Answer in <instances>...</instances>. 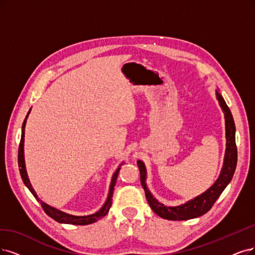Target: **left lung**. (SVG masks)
Instances as JSON below:
<instances>
[{
	"instance_id": "1",
	"label": "left lung",
	"mask_w": 255,
	"mask_h": 255,
	"mask_svg": "<svg viewBox=\"0 0 255 255\" xmlns=\"http://www.w3.org/2000/svg\"><path fill=\"white\" fill-rule=\"evenodd\" d=\"M216 99H218L220 105L225 113V124H226V152L224 157V165L222 168L221 174L216 182L209 188L208 190L202 193L201 195L194 197L193 200L188 201L187 203L175 206L167 207L155 200L153 195L150 193L146 185V167L142 161H137V166L140 173V184H142L146 199L149 203L150 208L153 210L158 216L170 221H186L190 219L199 218V216L208 212L215 201L219 199L222 192L227 185L232 180L235 168L238 163V149L235 144V125L232 113L229 107L226 104L222 94L216 90Z\"/></svg>"
}]
</instances>
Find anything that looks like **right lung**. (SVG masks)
<instances>
[{"mask_svg": "<svg viewBox=\"0 0 255 255\" xmlns=\"http://www.w3.org/2000/svg\"><path fill=\"white\" fill-rule=\"evenodd\" d=\"M30 110L28 111L27 116L23 122V125H22V135H21V142H20V146H18V154H17V163H18V169H20V174L22 180L25 184V186L28 188V189L30 190V192L32 193V195L35 197L36 201H39L42 208L44 209V211L46 212V214L50 216L51 219H53L54 221H56L58 223H62V224H71V225H89L92 223H96L97 221L101 220L102 218L105 216L109 209L111 207V203H112V194H113V190H115V186L118 180V175L120 172V169L121 166H119V168L115 171L112 175V180L110 183V188H109V193H108V197L105 202V204L103 205L102 208L97 211L96 213L93 214H89V215H84V216H77V215H71L68 213H65L61 210H58L53 208V207L47 205L46 203L42 202L39 197H37L35 191L33 190V188L29 182V178H28L27 172H26V167H25V159H24V136H25V126H26V121L28 116H29Z\"/></svg>", "mask_w": 255, "mask_h": 255, "instance_id": "1", "label": "right lung"}]
</instances>
